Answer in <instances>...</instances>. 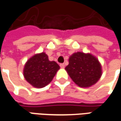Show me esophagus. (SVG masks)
I'll use <instances>...</instances> for the list:
<instances>
[{
	"label": "esophagus",
	"instance_id": "34e87169",
	"mask_svg": "<svg viewBox=\"0 0 121 121\" xmlns=\"http://www.w3.org/2000/svg\"><path fill=\"white\" fill-rule=\"evenodd\" d=\"M60 65V67H61V68H64L65 67V64L64 63H61Z\"/></svg>",
	"mask_w": 121,
	"mask_h": 121
}]
</instances>
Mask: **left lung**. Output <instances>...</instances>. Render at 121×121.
Instances as JSON below:
<instances>
[{
  "mask_svg": "<svg viewBox=\"0 0 121 121\" xmlns=\"http://www.w3.org/2000/svg\"><path fill=\"white\" fill-rule=\"evenodd\" d=\"M69 65L65 67L66 71L78 86H91L101 76L100 64L91 54L79 52L74 53L69 58Z\"/></svg>",
  "mask_w": 121,
  "mask_h": 121,
  "instance_id": "1",
  "label": "left lung"
}]
</instances>
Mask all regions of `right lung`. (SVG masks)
Wrapping results in <instances>:
<instances>
[{"label":"right lung","mask_w":121,"mask_h":121,"mask_svg":"<svg viewBox=\"0 0 121 121\" xmlns=\"http://www.w3.org/2000/svg\"><path fill=\"white\" fill-rule=\"evenodd\" d=\"M59 69L58 63L48 60V56L42 52L28 60L24 69V76L32 86L41 88L52 80Z\"/></svg>","instance_id":"1"}]
</instances>
